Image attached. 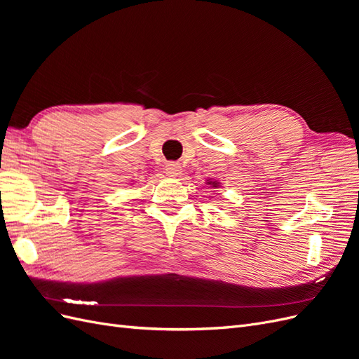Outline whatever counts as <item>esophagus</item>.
Masks as SVG:
<instances>
[{
	"label": "esophagus",
	"mask_w": 359,
	"mask_h": 359,
	"mask_svg": "<svg viewBox=\"0 0 359 359\" xmlns=\"http://www.w3.org/2000/svg\"><path fill=\"white\" fill-rule=\"evenodd\" d=\"M165 170H166V173H168L169 177H178L180 173H181V165H180V163H177V161H170V163H168V165H166Z\"/></svg>",
	"instance_id": "1"
}]
</instances>
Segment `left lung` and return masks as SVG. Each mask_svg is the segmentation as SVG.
<instances>
[{"instance_id":"left-lung-1","label":"left lung","mask_w":359,"mask_h":359,"mask_svg":"<svg viewBox=\"0 0 359 359\" xmlns=\"http://www.w3.org/2000/svg\"><path fill=\"white\" fill-rule=\"evenodd\" d=\"M208 184L212 187H219V182H217V181H208Z\"/></svg>"}]
</instances>
